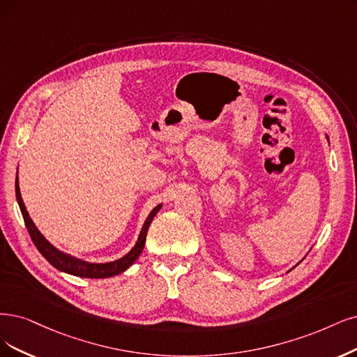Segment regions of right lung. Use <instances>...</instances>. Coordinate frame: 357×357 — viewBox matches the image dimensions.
Here are the masks:
<instances>
[{
  "label": "right lung",
  "mask_w": 357,
  "mask_h": 357,
  "mask_svg": "<svg viewBox=\"0 0 357 357\" xmlns=\"http://www.w3.org/2000/svg\"><path fill=\"white\" fill-rule=\"evenodd\" d=\"M16 199H17V203L20 207V212L23 215L24 225H26V228H28V232L31 235L33 244L39 250V253H41L51 263V265L57 268L59 271H63V272L70 273V275H76V276H82V278H109V276H114V275L125 272L132 265V263H134L139 257L142 248L145 245V238H147V231L150 228V223L153 222V218L157 215L158 210L162 208V204H158L153 208V212L149 215L147 220H145V223H144L135 247L132 248L126 256H123L119 260L110 261V263H88V261L75 259L69 255L60 252V250H57L54 245H51L44 238V235L38 231L35 223L29 218L28 210H26V207L23 204L17 178H16Z\"/></svg>",
  "instance_id": "add662e5"
}]
</instances>
